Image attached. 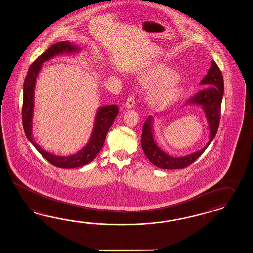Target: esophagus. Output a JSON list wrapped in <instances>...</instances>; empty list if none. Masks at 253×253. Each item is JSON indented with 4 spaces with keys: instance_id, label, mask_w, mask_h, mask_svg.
<instances>
[{
    "instance_id": "34e87169",
    "label": "esophagus",
    "mask_w": 253,
    "mask_h": 253,
    "mask_svg": "<svg viewBox=\"0 0 253 253\" xmlns=\"http://www.w3.org/2000/svg\"><path fill=\"white\" fill-rule=\"evenodd\" d=\"M134 105H135V98H134V96H129L126 102L125 107L127 108V109H131V108L134 107Z\"/></svg>"
}]
</instances>
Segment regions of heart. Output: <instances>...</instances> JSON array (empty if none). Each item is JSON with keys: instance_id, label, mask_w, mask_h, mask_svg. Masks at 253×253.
Wrapping results in <instances>:
<instances>
[{"instance_id": "1", "label": "heart", "mask_w": 253, "mask_h": 253, "mask_svg": "<svg viewBox=\"0 0 253 253\" xmlns=\"http://www.w3.org/2000/svg\"><path fill=\"white\" fill-rule=\"evenodd\" d=\"M179 75L166 66H153L140 75L143 84L151 86L149 100L156 105H166L177 102L184 95V89L176 82Z\"/></svg>"}]
</instances>
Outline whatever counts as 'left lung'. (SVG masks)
<instances>
[{"instance_id":"obj_1","label":"left lung","mask_w":253,"mask_h":253,"mask_svg":"<svg viewBox=\"0 0 253 253\" xmlns=\"http://www.w3.org/2000/svg\"><path fill=\"white\" fill-rule=\"evenodd\" d=\"M206 89L196 93L194 97L189 99L187 105L200 106L205 114L208 123L209 140L203 149L182 157H172L164 152L155 142L153 123L154 118L149 116L143 125L141 147L149 162L159 168L175 169L187 167L197 160L203 152L208 149L212 142L218 129L220 121V110L222 98L224 94V80L218 66L212 60L208 74L200 83ZM185 104V105H186ZM159 117V116H158Z\"/></svg>"}]
</instances>
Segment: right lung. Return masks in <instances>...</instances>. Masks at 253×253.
Listing matches in <instances>:
<instances>
[{"mask_svg":"<svg viewBox=\"0 0 253 253\" xmlns=\"http://www.w3.org/2000/svg\"><path fill=\"white\" fill-rule=\"evenodd\" d=\"M81 51L80 46L73 45L70 41H61L51 45L46 51L37 58L30 66L24 83L23 93V109L22 120L27 139L32 143L33 146L38 149L39 153L53 165L59 168H76L86 165L97 156L104 146L106 134L111 127L114 120L118 114V107L116 104L104 105L97 109L94 126L88 143L75 154L68 156L55 155L42 149L37 144L33 137V116L35 107V88L37 78L42 69L43 64L47 60L64 54H76Z\"/></svg>","mask_w":253,"mask_h":253,"instance_id":"1","label":"right lung"}]
</instances>
